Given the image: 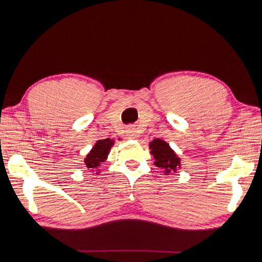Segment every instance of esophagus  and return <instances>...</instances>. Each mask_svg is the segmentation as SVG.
I'll return each mask as SVG.
<instances>
[{
  "label": "esophagus",
  "instance_id": "esophagus-1",
  "mask_svg": "<svg viewBox=\"0 0 262 262\" xmlns=\"http://www.w3.org/2000/svg\"><path fill=\"white\" fill-rule=\"evenodd\" d=\"M126 135L128 138H130V140H136V138L140 136L138 134V130L134 126H128L127 129H126Z\"/></svg>",
  "mask_w": 262,
  "mask_h": 262
}]
</instances>
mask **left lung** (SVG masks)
Instances as JSON below:
<instances>
[{"label":"left lung","mask_w":262,"mask_h":262,"mask_svg":"<svg viewBox=\"0 0 262 262\" xmlns=\"http://www.w3.org/2000/svg\"><path fill=\"white\" fill-rule=\"evenodd\" d=\"M148 147L155 161V165L163 170L164 174H170L171 172H177L181 168V159L171 148V146L164 140L155 138L149 142Z\"/></svg>","instance_id":"left-lung-1"}]
</instances>
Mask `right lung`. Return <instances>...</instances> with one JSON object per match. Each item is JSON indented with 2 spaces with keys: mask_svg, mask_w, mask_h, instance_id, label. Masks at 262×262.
Masks as SVG:
<instances>
[{
  "mask_svg": "<svg viewBox=\"0 0 262 262\" xmlns=\"http://www.w3.org/2000/svg\"><path fill=\"white\" fill-rule=\"evenodd\" d=\"M114 145L115 140H110V138L97 141L84 159V164L88 170L96 172V174L100 173V166L104 161H107L110 149Z\"/></svg>",
  "mask_w": 262,
  "mask_h": 262,
  "instance_id": "add662e5",
  "label": "right lung"
}]
</instances>
